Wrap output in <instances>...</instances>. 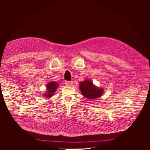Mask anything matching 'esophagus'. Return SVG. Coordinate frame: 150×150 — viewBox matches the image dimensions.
I'll return each instance as SVG.
<instances>
[{"instance_id":"34e87169","label":"esophagus","mask_w":150,"mask_h":150,"mask_svg":"<svg viewBox=\"0 0 150 150\" xmlns=\"http://www.w3.org/2000/svg\"><path fill=\"white\" fill-rule=\"evenodd\" d=\"M65 85H68V86H70V85H71V84H72V81H66L65 82Z\"/></svg>"}]
</instances>
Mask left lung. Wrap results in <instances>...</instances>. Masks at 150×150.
<instances>
[{"instance_id":"left-lung-1","label":"left lung","mask_w":150,"mask_h":150,"mask_svg":"<svg viewBox=\"0 0 150 150\" xmlns=\"http://www.w3.org/2000/svg\"><path fill=\"white\" fill-rule=\"evenodd\" d=\"M79 90L81 94L88 99H96L101 97L103 93V88H99L90 79H85L79 82Z\"/></svg>"}]
</instances>
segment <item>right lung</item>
<instances>
[{
    "mask_svg": "<svg viewBox=\"0 0 150 150\" xmlns=\"http://www.w3.org/2000/svg\"><path fill=\"white\" fill-rule=\"evenodd\" d=\"M59 83L55 81H51L46 85V91L42 94L43 97L50 98L53 96L57 88L59 87Z\"/></svg>",
    "mask_w": 150,
    "mask_h": 150,
    "instance_id": "1",
    "label": "right lung"
}]
</instances>
